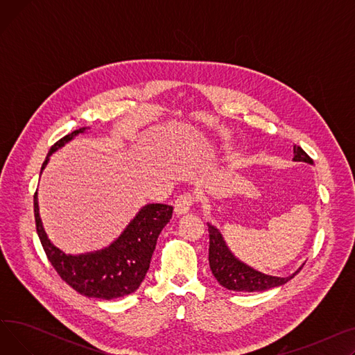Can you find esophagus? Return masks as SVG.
<instances>
[{
    "label": "esophagus",
    "mask_w": 355,
    "mask_h": 355,
    "mask_svg": "<svg viewBox=\"0 0 355 355\" xmlns=\"http://www.w3.org/2000/svg\"><path fill=\"white\" fill-rule=\"evenodd\" d=\"M194 204V196L191 193L187 194H182L175 200V214L177 216H182V214H187L191 209V206Z\"/></svg>",
    "instance_id": "1"
}]
</instances>
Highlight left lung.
Here are the masks:
<instances>
[{"instance_id": "left-lung-1", "label": "left lung", "mask_w": 355, "mask_h": 355, "mask_svg": "<svg viewBox=\"0 0 355 355\" xmlns=\"http://www.w3.org/2000/svg\"><path fill=\"white\" fill-rule=\"evenodd\" d=\"M293 161L297 162H308L313 164L309 155L304 151L301 146H293ZM209 236H210V246H209V263L211 273L217 279V282L225 286L226 289L236 292H262L270 288L281 286L302 269V266L295 273L286 277L270 276L265 275L246 263L239 260L227 248L225 239H223L218 229L211 226L209 223Z\"/></svg>"}]
</instances>
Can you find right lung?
<instances>
[{"instance_id": "add662e5", "label": "right lung", "mask_w": 355, "mask_h": 355, "mask_svg": "<svg viewBox=\"0 0 355 355\" xmlns=\"http://www.w3.org/2000/svg\"><path fill=\"white\" fill-rule=\"evenodd\" d=\"M86 129L79 128L55 142L42 165L40 174L53 153L74 137L85 134ZM34 217L37 234L47 259L63 281L80 295L110 301L139 288L151 263L158 236L173 217V207L168 204H146L107 248L82 254H67L51 243L40 218L37 191L34 194Z\"/></svg>"}]
</instances>
